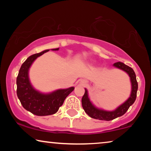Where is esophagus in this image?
<instances>
[{"mask_svg": "<svg viewBox=\"0 0 151 151\" xmlns=\"http://www.w3.org/2000/svg\"><path fill=\"white\" fill-rule=\"evenodd\" d=\"M84 84H86V82L85 81V82H84Z\"/></svg>", "mask_w": 151, "mask_h": 151, "instance_id": "1", "label": "esophagus"}]
</instances>
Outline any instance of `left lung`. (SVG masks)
<instances>
[{
  "mask_svg": "<svg viewBox=\"0 0 151 151\" xmlns=\"http://www.w3.org/2000/svg\"><path fill=\"white\" fill-rule=\"evenodd\" d=\"M115 67L117 68H119L123 71L129 74V76L131 78V82L132 85V91L131 94L130 98L119 106L116 110L113 111H106L100 110L95 107L93 105L91 104L90 102L89 99L88 98V93L87 90L85 89V93H84V96H82V108L85 111V113L87 114L88 116H90L92 118L100 119V120H106V121H110L112 119H114L117 117H120L123 115L124 113L128 111L129 107L131 106L132 104L135 102L136 100V97H137V91L138 88V84L136 80V76L135 73V71L131 67H129V66L126 65L125 64L123 63H115L114 65Z\"/></svg>",
  "mask_w": 151,
  "mask_h": 151,
  "instance_id": "8db88e82",
  "label": "left lung"
}]
</instances>
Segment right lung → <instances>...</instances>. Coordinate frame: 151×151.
I'll list each match as a JSON object with an SVG mask.
<instances>
[{
  "mask_svg": "<svg viewBox=\"0 0 151 151\" xmlns=\"http://www.w3.org/2000/svg\"><path fill=\"white\" fill-rule=\"evenodd\" d=\"M59 48L51 50L57 51ZM49 49L30 55L22 63L16 78L17 96L22 106L33 114L45 116L54 114L63 104L65 98L73 91L74 87L67 89H60L50 94H42L37 91L31 85L28 78V71L33 62L37 58L49 51Z\"/></svg>",
  "mask_w": 151,
  "mask_h": 151,
  "instance_id": "obj_1",
  "label": "right lung"
}]
</instances>
